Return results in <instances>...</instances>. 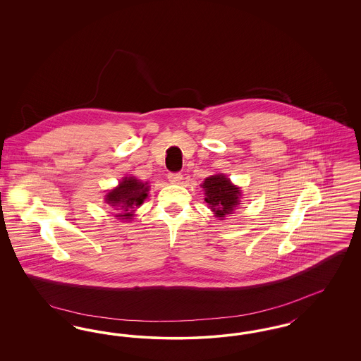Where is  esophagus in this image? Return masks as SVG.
<instances>
[{
    "label": "esophagus",
    "instance_id": "esophagus-1",
    "mask_svg": "<svg viewBox=\"0 0 361 361\" xmlns=\"http://www.w3.org/2000/svg\"><path fill=\"white\" fill-rule=\"evenodd\" d=\"M168 180H169L172 184H180V181L183 180V174H181V173H169V174H168Z\"/></svg>",
    "mask_w": 361,
    "mask_h": 361
}]
</instances>
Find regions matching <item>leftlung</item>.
<instances>
[{
    "instance_id": "8db88e82",
    "label": "left lung",
    "mask_w": 361,
    "mask_h": 361,
    "mask_svg": "<svg viewBox=\"0 0 361 361\" xmlns=\"http://www.w3.org/2000/svg\"><path fill=\"white\" fill-rule=\"evenodd\" d=\"M202 188L204 189L207 204L221 221L234 214L235 208L240 204V189L222 173L207 177Z\"/></svg>"
}]
</instances>
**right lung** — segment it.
<instances>
[{
	"label": "right lung",
	"mask_w": 361,
	"mask_h": 361,
	"mask_svg": "<svg viewBox=\"0 0 361 361\" xmlns=\"http://www.w3.org/2000/svg\"><path fill=\"white\" fill-rule=\"evenodd\" d=\"M149 190L150 187L147 183H142L135 177H124L116 188L111 189L105 195V202L121 211L115 214L116 218L130 222L137 207L142 206L146 200Z\"/></svg>",
	"instance_id": "1"
}]
</instances>
